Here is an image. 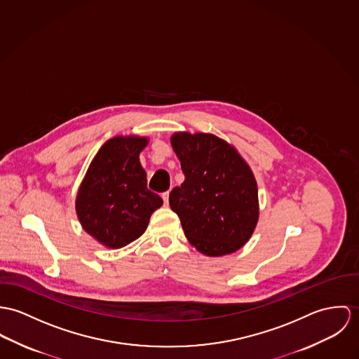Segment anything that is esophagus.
Here are the masks:
<instances>
[{
    "mask_svg": "<svg viewBox=\"0 0 359 359\" xmlns=\"http://www.w3.org/2000/svg\"><path fill=\"white\" fill-rule=\"evenodd\" d=\"M162 199H163L165 205H168V203H169V191H165V193L162 194Z\"/></svg>",
    "mask_w": 359,
    "mask_h": 359,
    "instance_id": "34e87169",
    "label": "esophagus"
}]
</instances>
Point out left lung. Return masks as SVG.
I'll return each instance as SVG.
<instances>
[{
	"instance_id": "obj_1",
	"label": "left lung",
	"mask_w": 359,
	"mask_h": 359,
	"mask_svg": "<svg viewBox=\"0 0 359 359\" xmlns=\"http://www.w3.org/2000/svg\"><path fill=\"white\" fill-rule=\"evenodd\" d=\"M170 144L186 179L170 191L169 205L184 236L206 256L234 253L259 220L257 183L249 165L210 133L176 132Z\"/></svg>"
}]
</instances>
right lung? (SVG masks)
I'll use <instances>...</instances> for the list:
<instances>
[{
    "instance_id": "add662e5",
    "label": "right lung",
    "mask_w": 359,
    "mask_h": 359,
    "mask_svg": "<svg viewBox=\"0 0 359 359\" xmlns=\"http://www.w3.org/2000/svg\"><path fill=\"white\" fill-rule=\"evenodd\" d=\"M149 139L116 136L90 162L76 199L82 229L102 245L120 249L139 238L150 216L162 206L158 194L147 189V175L139 154Z\"/></svg>"
}]
</instances>
